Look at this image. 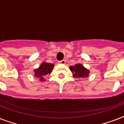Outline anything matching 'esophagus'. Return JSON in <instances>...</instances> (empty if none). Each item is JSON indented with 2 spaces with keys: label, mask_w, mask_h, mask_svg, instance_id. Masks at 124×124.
Wrapping results in <instances>:
<instances>
[{
  "label": "esophagus",
  "mask_w": 124,
  "mask_h": 124,
  "mask_svg": "<svg viewBox=\"0 0 124 124\" xmlns=\"http://www.w3.org/2000/svg\"><path fill=\"white\" fill-rule=\"evenodd\" d=\"M59 63L61 64H66V60H60V61H59Z\"/></svg>",
  "instance_id": "34e87169"
}]
</instances>
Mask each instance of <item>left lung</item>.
I'll list each match as a JSON object with an SVG mask.
<instances>
[{
	"mask_svg": "<svg viewBox=\"0 0 124 124\" xmlns=\"http://www.w3.org/2000/svg\"><path fill=\"white\" fill-rule=\"evenodd\" d=\"M70 70L73 73V75L75 78H84L88 77L89 71L82 65V64H75L74 66L70 67Z\"/></svg>",
	"mask_w": 124,
	"mask_h": 124,
	"instance_id": "8db88e82",
	"label": "left lung"
}]
</instances>
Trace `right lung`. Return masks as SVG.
<instances>
[{"label": "right lung", "mask_w": 124, "mask_h": 124, "mask_svg": "<svg viewBox=\"0 0 124 124\" xmlns=\"http://www.w3.org/2000/svg\"><path fill=\"white\" fill-rule=\"evenodd\" d=\"M53 67H54V64L43 62L39 68L34 70V71L35 72V76L37 78H39L40 80L45 81L44 77L47 75V74H50L53 71Z\"/></svg>", "instance_id": "obj_1"}]
</instances>
